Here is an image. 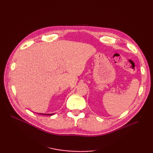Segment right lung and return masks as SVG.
I'll return each mask as SVG.
<instances>
[{
	"label": "right lung",
	"mask_w": 153,
	"mask_h": 153,
	"mask_svg": "<svg viewBox=\"0 0 153 153\" xmlns=\"http://www.w3.org/2000/svg\"><path fill=\"white\" fill-rule=\"evenodd\" d=\"M39 114L44 115H53V114Z\"/></svg>",
	"instance_id": "obj_1"
}]
</instances>
